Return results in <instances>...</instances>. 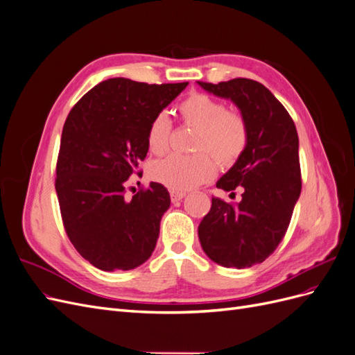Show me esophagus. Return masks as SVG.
Listing matches in <instances>:
<instances>
[{
    "label": "esophagus",
    "mask_w": 355,
    "mask_h": 355,
    "mask_svg": "<svg viewBox=\"0 0 355 355\" xmlns=\"http://www.w3.org/2000/svg\"><path fill=\"white\" fill-rule=\"evenodd\" d=\"M185 196H187V194H185L184 191H171V192H170V198H171V201H173V202L180 201Z\"/></svg>",
    "instance_id": "obj_1"
}]
</instances>
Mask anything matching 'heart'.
Returning <instances> with one entry per match:
<instances>
[{
  "label": "heart",
  "mask_w": 355,
  "mask_h": 355,
  "mask_svg": "<svg viewBox=\"0 0 355 355\" xmlns=\"http://www.w3.org/2000/svg\"><path fill=\"white\" fill-rule=\"evenodd\" d=\"M184 121L198 128L197 151H209L220 164L237 161L249 142V128L240 114L228 112L227 106L204 93H192L179 105ZM171 121L166 112L154 115L146 130V144L153 154L168 148ZM216 166L207 153L196 155L171 154L151 166V178L171 191H188L214 176Z\"/></svg>",
  "instance_id": "b5f03b06"
}]
</instances>
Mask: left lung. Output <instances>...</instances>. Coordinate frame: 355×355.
<instances>
[{"instance_id":"8db88e82","label":"left lung","mask_w":355,"mask_h":355,"mask_svg":"<svg viewBox=\"0 0 355 355\" xmlns=\"http://www.w3.org/2000/svg\"><path fill=\"white\" fill-rule=\"evenodd\" d=\"M197 84L230 99L249 128L244 153L216 184L223 191L243 187L241 201L211 198L198 227L202 250L213 262L243 270L263 262L288 228L302 188L297 132L284 106L261 83L234 78Z\"/></svg>"}]
</instances>
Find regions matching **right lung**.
<instances>
[{"instance_id":"right-lung-1","label":"right lung","mask_w":355,"mask_h":355,"mask_svg":"<svg viewBox=\"0 0 355 355\" xmlns=\"http://www.w3.org/2000/svg\"><path fill=\"white\" fill-rule=\"evenodd\" d=\"M187 85L110 78L67 118L56 167L62 219L77 252L102 271L135 270L155 249L168 191L151 182L125 200V182L146 157L149 123Z\"/></svg>"}]
</instances>
